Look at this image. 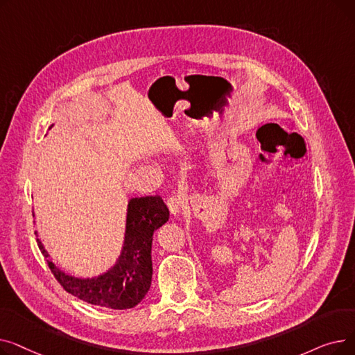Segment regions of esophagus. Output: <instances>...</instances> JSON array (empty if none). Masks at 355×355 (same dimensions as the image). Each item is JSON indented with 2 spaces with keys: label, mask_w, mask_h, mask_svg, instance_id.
I'll list each match as a JSON object with an SVG mask.
<instances>
[{
  "label": "esophagus",
  "mask_w": 355,
  "mask_h": 355,
  "mask_svg": "<svg viewBox=\"0 0 355 355\" xmlns=\"http://www.w3.org/2000/svg\"><path fill=\"white\" fill-rule=\"evenodd\" d=\"M182 197L180 196H171L170 198H168L166 201V206H168V210H170L171 214H178L181 211V207H182Z\"/></svg>",
  "instance_id": "34e87169"
}]
</instances>
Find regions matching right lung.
<instances>
[{
	"label": "right lung",
	"instance_id": "obj_1",
	"mask_svg": "<svg viewBox=\"0 0 355 355\" xmlns=\"http://www.w3.org/2000/svg\"><path fill=\"white\" fill-rule=\"evenodd\" d=\"M168 218L170 211L159 196L130 198L128 201L125 240L121 256L109 270L93 277H76L66 273L49 259L50 254L42 240L37 239V241L42 253L47 257L50 270L64 291L92 305L129 309L138 305L151 288L153 236Z\"/></svg>",
	"mask_w": 355,
	"mask_h": 355
}]
</instances>
